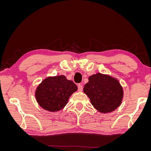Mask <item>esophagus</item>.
Instances as JSON below:
<instances>
[{
    "instance_id": "esophagus-1",
    "label": "esophagus",
    "mask_w": 151,
    "mask_h": 151,
    "mask_svg": "<svg viewBox=\"0 0 151 151\" xmlns=\"http://www.w3.org/2000/svg\"><path fill=\"white\" fill-rule=\"evenodd\" d=\"M83 86L81 85V84H79V85H78V91H79V92H81V91H83Z\"/></svg>"
}]
</instances>
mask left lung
I'll return each mask as SVG.
<instances>
[{
	"mask_svg": "<svg viewBox=\"0 0 151 151\" xmlns=\"http://www.w3.org/2000/svg\"><path fill=\"white\" fill-rule=\"evenodd\" d=\"M84 93L93 107L101 113H108L119 107L123 98V87L114 77L96 73L89 77Z\"/></svg>",
	"mask_w": 151,
	"mask_h": 151,
	"instance_id": "obj_1",
	"label": "left lung"
}]
</instances>
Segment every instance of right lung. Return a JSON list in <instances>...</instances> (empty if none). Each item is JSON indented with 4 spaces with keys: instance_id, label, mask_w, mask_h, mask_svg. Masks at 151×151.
I'll use <instances>...</instances> for the list:
<instances>
[{
    "instance_id": "obj_1",
    "label": "right lung",
    "mask_w": 151,
    "mask_h": 151,
    "mask_svg": "<svg viewBox=\"0 0 151 151\" xmlns=\"http://www.w3.org/2000/svg\"><path fill=\"white\" fill-rule=\"evenodd\" d=\"M77 90L73 81L65 76H49L38 84L35 98L40 106L50 112L58 111L64 108L70 96Z\"/></svg>"
}]
</instances>
